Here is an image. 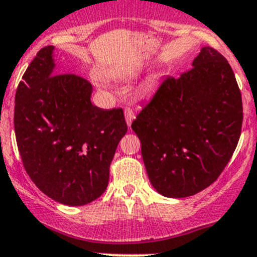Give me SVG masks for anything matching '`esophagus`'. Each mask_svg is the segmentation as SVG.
<instances>
[{
    "mask_svg": "<svg viewBox=\"0 0 257 257\" xmlns=\"http://www.w3.org/2000/svg\"><path fill=\"white\" fill-rule=\"evenodd\" d=\"M124 115H125L126 124H128V125H131L132 121H133V119L136 118V113H134V110L132 109V108L126 107L125 110H124Z\"/></svg>",
    "mask_w": 257,
    "mask_h": 257,
    "instance_id": "obj_1",
    "label": "esophagus"
}]
</instances>
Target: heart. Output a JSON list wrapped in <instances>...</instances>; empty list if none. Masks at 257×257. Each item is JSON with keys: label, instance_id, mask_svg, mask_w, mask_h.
<instances>
[{"label": "heart", "instance_id": "1", "mask_svg": "<svg viewBox=\"0 0 257 257\" xmlns=\"http://www.w3.org/2000/svg\"><path fill=\"white\" fill-rule=\"evenodd\" d=\"M124 74H125V72H121V73H119L118 76H124Z\"/></svg>", "mask_w": 257, "mask_h": 257}]
</instances>
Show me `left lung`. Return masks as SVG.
Returning a JSON list of instances; mask_svg holds the SVG:
<instances>
[{"instance_id":"1","label":"left lung","mask_w":257,"mask_h":257,"mask_svg":"<svg viewBox=\"0 0 257 257\" xmlns=\"http://www.w3.org/2000/svg\"><path fill=\"white\" fill-rule=\"evenodd\" d=\"M242 118L235 74L216 49L204 47L193 68L163 80L132 123L158 193L186 198L211 185L236 149Z\"/></svg>"}]
</instances>
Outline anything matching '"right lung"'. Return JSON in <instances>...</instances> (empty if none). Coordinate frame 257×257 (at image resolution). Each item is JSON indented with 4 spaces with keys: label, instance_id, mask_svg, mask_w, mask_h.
Returning <instances> with one entry per match:
<instances>
[{
    "label": "right lung",
    "instance_id": "1",
    "mask_svg": "<svg viewBox=\"0 0 257 257\" xmlns=\"http://www.w3.org/2000/svg\"><path fill=\"white\" fill-rule=\"evenodd\" d=\"M53 49H41L18 84L15 133L36 186L58 203L80 206L107 189L110 163L128 125L121 108L92 104L87 79L54 73Z\"/></svg>",
    "mask_w": 257,
    "mask_h": 257
}]
</instances>
